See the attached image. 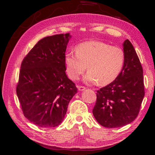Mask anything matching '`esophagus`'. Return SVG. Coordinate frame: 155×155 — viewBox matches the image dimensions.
I'll return each instance as SVG.
<instances>
[{"mask_svg":"<svg viewBox=\"0 0 155 155\" xmlns=\"http://www.w3.org/2000/svg\"><path fill=\"white\" fill-rule=\"evenodd\" d=\"M77 87H78V90L79 91H83L85 90V87H84V86H79V85H77Z\"/></svg>","mask_w":155,"mask_h":155,"instance_id":"34e87169","label":"esophagus"}]
</instances>
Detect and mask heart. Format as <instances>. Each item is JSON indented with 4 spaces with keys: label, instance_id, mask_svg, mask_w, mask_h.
Listing matches in <instances>:
<instances>
[{
    "label": "heart",
    "instance_id": "heart-1",
    "mask_svg": "<svg viewBox=\"0 0 155 155\" xmlns=\"http://www.w3.org/2000/svg\"><path fill=\"white\" fill-rule=\"evenodd\" d=\"M125 61L124 52L119 47L101 41H89L76 47V53L68 52L65 64L68 76L77 80L87 69L86 82L104 85L113 82L122 72Z\"/></svg>",
    "mask_w": 155,
    "mask_h": 155
}]
</instances>
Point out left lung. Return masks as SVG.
Wrapping results in <instances>:
<instances>
[{"instance_id":"1","label":"left lung","mask_w":155,"mask_h":155,"mask_svg":"<svg viewBox=\"0 0 155 155\" xmlns=\"http://www.w3.org/2000/svg\"><path fill=\"white\" fill-rule=\"evenodd\" d=\"M125 61L118 77L97 91L93 115L100 124L118 128L130 124L139 114L144 94L143 69L134 47L123 43Z\"/></svg>"}]
</instances>
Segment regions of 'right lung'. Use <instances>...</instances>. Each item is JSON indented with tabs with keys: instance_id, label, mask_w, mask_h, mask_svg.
I'll return each mask as SVG.
<instances>
[{
	"instance_id": "add662e5",
	"label": "right lung",
	"mask_w": 155,
	"mask_h": 155,
	"mask_svg": "<svg viewBox=\"0 0 155 155\" xmlns=\"http://www.w3.org/2000/svg\"><path fill=\"white\" fill-rule=\"evenodd\" d=\"M70 38L65 33L41 39L21 64L17 96L25 117L38 127L61 124L77 92L65 72V52Z\"/></svg>"
}]
</instances>
